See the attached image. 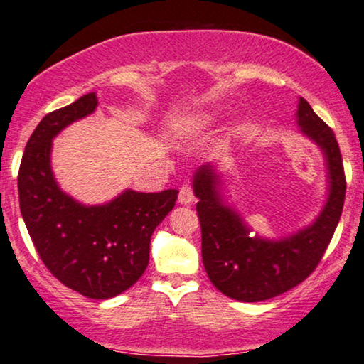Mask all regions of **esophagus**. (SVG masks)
I'll use <instances>...</instances> for the list:
<instances>
[{
	"instance_id": "34e87169",
	"label": "esophagus",
	"mask_w": 364,
	"mask_h": 364,
	"mask_svg": "<svg viewBox=\"0 0 364 364\" xmlns=\"http://www.w3.org/2000/svg\"><path fill=\"white\" fill-rule=\"evenodd\" d=\"M194 199V191L193 186L189 183H183L180 188V196H178V201L181 204H189Z\"/></svg>"
}]
</instances>
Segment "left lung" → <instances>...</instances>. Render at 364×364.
Masks as SVG:
<instances>
[{
	"instance_id": "8db88e82",
	"label": "left lung",
	"mask_w": 364,
	"mask_h": 364,
	"mask_svg": "<svg viewBox=\"0 0 364 364\" xmlns=\"http://www.w3.org/2000/svg\"><path fill=\"white\" fill-rule=\"evenodd\" d=\"M296 117L301 132L323 150L330 170L328 201L310 228L277 242L255 237L237 214L221 204L213 166H201L194 175L204 269L213 285L234 300H269L304 282L320 264L340 221L346 178L335 133L304 97Z\"/></svg>"
}]
</instances>
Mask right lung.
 Returning a JSON list of instances; mask_svg holds the SVG:
<instances>
[{
  "mask_svg": "<svg viewBox=\"0 0 364 364\" xmlns=\"http://www.w3.org/2000/svg\"><path fill=\"white\" fill-rule=\"evenodd\" d=\"M95 107L92 92L39 122L24 148L18 191L28 232L49 272L80 295L105 300L145 272L151 234L175 208L178 191L129 189L109 204L89 208L60 191L50 171L53 138Z\"/></svg>",
  "mask_w": 364,
  "mask_h": 364,
  "instance_id": "right-lung-1",
  "label": "right lung"
}]
</instances>
